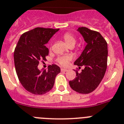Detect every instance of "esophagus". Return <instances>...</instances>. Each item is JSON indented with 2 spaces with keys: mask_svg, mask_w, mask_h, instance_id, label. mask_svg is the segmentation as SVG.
<instances>
[{
  "mask_svg": "<svg viewBox=\"0 0 124 124\" xmlns=\"http://www.w3.org/2000/svg\"><path fill=\"white\" fill-rule=\"evenodd\" d=\"M61 70V72H66V71H67V69H66L62 68Z\"/></svg>",
  "mask_w": 124,
  "mask_h": 124,
  "instance_id": "1",
  "label": "esophagus"
}]
</instances>
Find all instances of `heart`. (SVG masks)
Returning a JSON list of instances; mask_svg holds the SVG:
<instances>
[{
  "label": "heart",
  "mask_w": 124,
  "mask_h": 124,
  "mask_svg": "<svg viewBox=\"0 0 124 124\" xmlns=\"http://www.w3.org/2000/svg\"><path fill=\"white\" fill-rule=\"evenodd\" d=\"M62 38L64 40L67 46H74L76 42L75 37L70 32H65V34L62 35ZM72 60V56L65 55L59 57L56 59V62L59 63V65L65 67L69 64V62Z\"/></svg>",
  "instance_id": "heart-1"
}]
</instances>
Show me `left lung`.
Returning <instances> with one entry per match:
<instances>
[{
    "instance_id": "8db88e82",
    "label": "left lung",
    "mask_w": 124,
    "mask_h": 124,
    "mask_svg": "<svg viewBox=\"0 0 124 124\" xmlns=\"http://www.w3.org/2000/svg\"><path fill=\"white\" fill-rule=\"evenodd\" d=\"M78 31L87 44L74 64L79 69L81 66L85 68L81 73L76 70L77 77L70 80L69 85L75 92L87 94L93 92L104 78L107 66V43L99 32L84 27Z\"/></svg>"
}]
</instances>
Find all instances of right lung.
Segmentation results:
<instances>
[{
    "mask_svg": "<svg viewBox=\"0 0 124 124\" xmlns=\"http://www.w3.org/2000/svg\"><path fill=\"white\" fill-rule=\"evenodd\" d=\"M59 29L36 27L20 36L14 53V64L20 84L28 92L43 95L52 89L61 69L55 64L48 70L38 69L40 62L46 60L49 49L45 46Z\"/></svg>",
    "mask_w": 124,
    "mask_h": 124,
    "instance_id": "obj_1",
    "label": "right lung"
}]
</instances>
